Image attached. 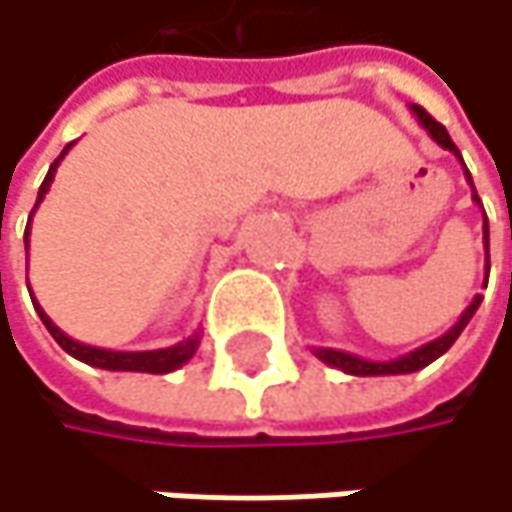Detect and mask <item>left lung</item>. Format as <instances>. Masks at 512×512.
Masks as SVG:
<instances>
[{
    "label": "left lung",
    "instance_id": "left-lung-1",
    "mask_svg": "<svg viewBox=\"0 0 512 512\" xmlns=\"http://www.w3.org/2000/svg\"><path fill=\"white\" fill-rule=\"evenodd\" d=\"M411 110H414L417 122L429 131V137H432L441 149H450V152L462 161V155H459L456 143L450 140L447 128H444L441 122H435L423 107L411 104ZM465 179L471 182L468 167H465ZM471 197H474V203H480V197H477V191H474V182H471ZM480 206H483V203H480ZM483 248H486V279H489V218H486V212H483ZM480 303H483V297L477 294V297L471 300V306L459 315V321H456L444 336H438V339H432V342L420 345L417 351L402 354V357H396V360H363V357H357V354L336 351V348H315V357H318L321 363H327V366H333V369H342L345 375H357V378H375V375H411V372L426 369L429 363H435L441 354H447V351L453 348V342L462 336V330L468 327V321L474 318V312L480 309Z\"/></svg>",
    "mask_w": 512,
    "mask_h": 512
}]
</instances>
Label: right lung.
<instances>
[{"instance_id":"obj_1","label":"right lung","mask_w":512,"mask_h":512,"mask_svg":"<svg viewBox=\"0 0 512 512\" xmlns=\"http://www.w3.org/2000/svg\"><path fill=\"white\" fill-rule=\"evenodd\" d=\"M71 146H74V143H68V146L62 149V155L50 164V170H47V176H44V182H41V188H38L35 209H38V203L44 200V194L50 191V182H53V176H56V167H59V161L65 158V152H68ZM35 209H32V212H35ZM29 221H32V215H29ZM23 239H26V248H29V224H26V236H23ZM35 312H38V318L44 321V327L50 330V336L56 339V345H59L65 354H71L74 360H80V363H86V366L107 369V372H149V375H167V372H176L179 366H185V363L194 357L197 345H200V330H197L194 336H188V339H182V342H176V345H170V348H158V351H107V348H92V345H83V342L65 336V333L47 318V312L38 306V300H35Z\"/></svg>"}]
</instances>
